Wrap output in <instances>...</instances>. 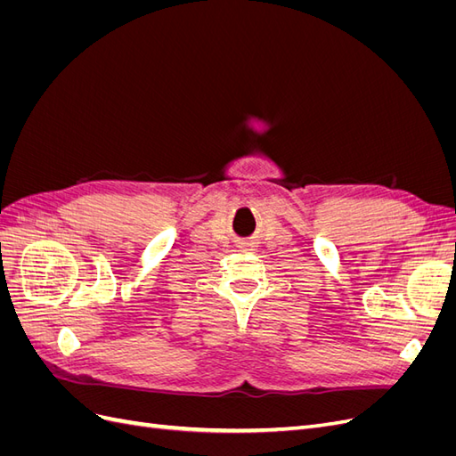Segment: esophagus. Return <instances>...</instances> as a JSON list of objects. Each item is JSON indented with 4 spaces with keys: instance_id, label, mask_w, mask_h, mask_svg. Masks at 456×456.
<instances>
[{
    "instance_id": "34e87169",
    "label": "esophagus",
    "mask_w": 456,
    "mask_h": 456,
    "mask_svg": "<svg viewBox=\"0 0 456 456\" xmlns=\"http://www.w3.org/2000/svg\"><path fill=\"white\" fill-rule=\"evenodd\" d=\"M249 245H251V243H249ZM251 247H253V245H251ZM249 251H255V249H249Z\"/></svg>"
}]
</instances>
